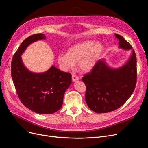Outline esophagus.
<instances>
[{
    "label": "esophagus",
    "mask_w": 148,
    "mask_h": 148,
    "mask_svg": "<svg viewBox=\"0 0 148 148\" xmlns=\"http://www.w3.org/2000/svg\"><path fill=\"white\" fill-rule=\"evenodd\" d=\"M72 79H73V82H76V81L79 80V77L77 76L76 75L73 74V75H72Z\"/></svg>",
    "instance_id": "1"
}]
</instances>
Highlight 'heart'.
I'll list each match as a JSON object with an SVG mask.
<instances>
[{"instance_id": "heart-1", "label": "heart", "mask_w": 148, "mask_h": 148, "mask_svg": "<svg viewBox=\"0 0 148 148\" xmlns=\"http://www.w3.org/2000/svg\"><path fill=\"white\" fill-rule=\"evenodd\" d=\"M104 47L99 42L87 40L74 45L69 47L66 54L57 56V62L64 71L74 68L78 62L79 68L84 72L91 71L96 65L103 51Z\"/></svg>"}]
</instances>
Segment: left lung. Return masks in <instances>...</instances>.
Listing matches in <instances>:
<instances>
[{"mask_svg":"<svg viewBox=\"0 0 148 148\" xmlns=\"http://www.w3.org/2000/svg\"><path fill=\"white\" fill-rule=\"evenodd\" d=\"M119 48L131 49V54L123 66L112 68L105 60L97 62L92 71L85 75L82 81L86 87L85 100L88 106L97 113L113 111L123 105L132 94L137 82V58L131 45L121 36Z\"/></svg>","mask_w":148,"mask_h":148,"instance_id":"obj_1","label":"left lung"}]
</instances>
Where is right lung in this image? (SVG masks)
I'll return each mask as SVG.
<instances>
[{
    "label": "right lung",
    "instance_id": "1",
    "mask_svg": "<svg viewBox=\"0 0 148 148\" xmlns=\"http://www.w3.org/2000/svg\"><path fill=\"white\" fill-rule=\"evenodd\" d=\"M43 34L32 35L23 42L14 54L11 62V77L18 97L30 110L49 114L62 108L63 96L71 84V74L63 72L54 65L47 71L36 73L24 65L21 56L30 44L46 39Z\"/></svg>",
    "mask_w": 148,
    "mask_h": 148
}]
</instances>
